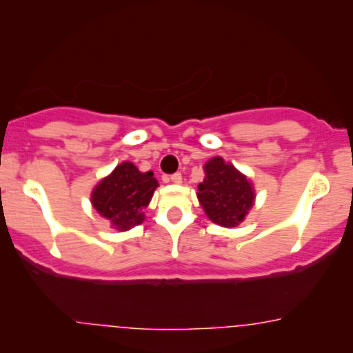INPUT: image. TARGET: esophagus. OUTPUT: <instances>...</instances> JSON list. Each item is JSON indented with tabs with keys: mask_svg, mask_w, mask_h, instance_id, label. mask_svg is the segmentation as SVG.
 Here are the masks:
<instances>
[{
	"mask_svg": "<svg viewBox=\"0 0 353 353\" xmlns=\"http://www.w3.org/2000/svg\"><path fill=\"white\" fill-rule=\"evenodd\" d=\"M169 179H171V182H174V184H181L182 174L181 172H174V174H171V177H169Z\"/></svg>",
	"mask_w": 353,
	"mask_h": 353,
	"instance_id": "esophagus-1",
	"label": "esophagus"
}]
</instances>
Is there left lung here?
Returning a JSON list of instances; mask_svg holds the SVG:
<instances>
[{
    "mask_svg": "<svg viewBox=\"0 0 353 353\" xmlns=\"http://www.w3.org/2000/svg\"><path fill=\"white\" fill-rule=\"evenodd\" d=\"M205 179L199 184V202L212 222L235 227L253 207L254 192L250 181L222 158L205 164Z\"/></svg>",
    "mask_w": 353,
    "mask_h": 353,
    "instance_id": "obj_1",
    "label": "left lung"
}]
</instances>
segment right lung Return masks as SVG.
Returning a JSON list of instances; mask_svg holds the SVG:
<instances>
[{
	"instance_id": "add662e5",
	"label": "right lung",
	"mask_w": 353,
	"mask_h": 353,
	"mask_svg": "<svg viewBox=\"0 0 353 353\" xmlns=\"http://www.w3.org/2000/svg\"><path fill=\"white\" fill-rule=\"evenodd\" d=\"M158 185L151 171L139 172L134 164L121 163L97 185L92 203L114 228L128 230L143 222V209L148 207Z\"/></svg>"
}]
</instances>
